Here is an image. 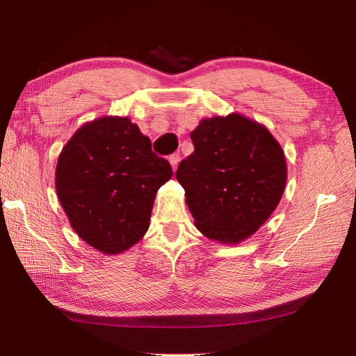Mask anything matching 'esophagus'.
Returning a JSON list of instances; mask_svg holds the SVG:
<instances>
[{
  "mask_svg": "<svg viewBox=\"0 0 356 356\" xmlns=\"http://www.w3.org/2000/svg\"><path fill=\"white\" fill-rule=\"evenodd\" d=\"M169 163H170V166H172V169H177V166H178V163H179V154L177 153V154H172V156H169Z\"/></svg>",
  "mask_w": 356,
  "mask_h": 356,
  "instance_id": "34e87169",
  "label": "esophagus"
}]
</instances>
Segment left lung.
I'll return each instance as SVG.
<instances>
[{"mask_svg":"<svg viewBox=\"0 0 356 356\" xmlns=\"http://www.w3.org/2000/svg\"><path fill=\"white\" fill-rule=\"evenodd\" d=\"M195 152L177 179L197 230L238 245L273 213L286 184L284 149L268 129L238 113L203 118L190 135Z\"/></svg>","mask_w":356,"mask_h":356,"instance_id":"1","label":"left lung"}]
</instances>
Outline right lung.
Returning a JSON list of instances; mask_svg holds the SVG:
<instances>
[{
    "instance_id": "obj_1",
    "label": "right lung",
    "mask_w": 356,
    "mask_h": 356,
    "mask_svg": "<svg viewBox=\"0 0 356 356\" xmlns=\"http://www.w3.org/2000/svg\"><path fill=\"white\" fill-rule=\"evenodd\" d=\"M172 175L131 118L105 115L83 124L62 148L55 186L79 238L114 255L144 238L157 190Z\"/></svg>"
}]
</instances>
